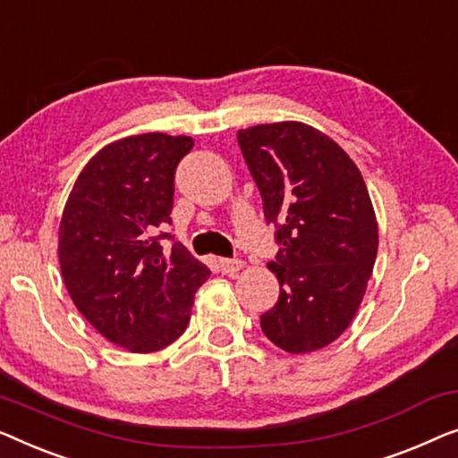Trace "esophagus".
Segmentation results:
<instances>
[{
    "mask_svg": "<svg viewBox=\"0 0 458 458\" xmlns=\"http://www.w3.org/2000/svg\"><path fill=\"white\" fill-rule=\"evenodd\" d=\"M242 266L244 263L241 259H220V269L226 276H236L242 269Z\"/></svg>",
    "mask_w": 458,
    "mask_h": 458,
    "instance_id": "1",
    "label": "esophagus"
}]
</instances>
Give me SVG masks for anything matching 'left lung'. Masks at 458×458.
Wrapping results in <instances>:
<instances>
[{
	"instance_id": "obj_1",
	"label": "left lung",
	"mask_w": 458,
	"mask_h": 458,
	"mask_svg": "<svg viewBox=\"0 0 458 458\" xmlns=\"http://www.w3.org/2000/svg\"><path fill=\"white\" fill-rule=\"evenodd\" d=\"M263 216L278 226L269 272L280 299L261 315L278 349L305 355L334 343L363 301L377 255V220L365 180L336 140L302 122L236 132Z\"/></svg>"
}]
</instances>
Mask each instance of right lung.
<instances>
[{
	"mask_svg": "<svg viewBox=\"0 0 458 458\" xmlns=\"http://www.w3.org/2000/svg\"><path fill=\"white\" fill-rule=\"evenodd\" d=\"M191 137L147 132L114 140L89 159L64 208L57 255L76 309L109 343L156 352L182 336L209 267L186 247L164 250L174 172Z\"/></svg>",
	"mask_w": 458,
	"mask_h": 458,
	"instance_id": "add662e5",
	"label": "right lung"
}]
</instances>
